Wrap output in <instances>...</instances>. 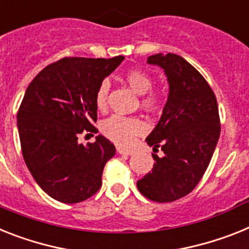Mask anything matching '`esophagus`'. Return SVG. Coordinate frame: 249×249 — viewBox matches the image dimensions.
Wrapping results in <instances>:
<instances>
[{
	"mask_svg": "<svg viewBox=\"0 0 249 249\" xmlns=\"http://www.w3.org/2000/svg\"><path fill=\"white\" fill-rule=\"evenodd\" d=\"M118 153H120V154H126V156H133V154H134L135 152H134V150L125 149V148L118 147Z\"/></svg>",
	"mask_w": 249,
	"mask_h": 249,
	"instance_id": "1",
	"label": "esophagus"
}]
</instances>
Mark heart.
<instances>
[{"label":"heart","mask_w":249,"mask_h":249,"mask_svg":"<svg viewBox=\"0 0 249 249\" xmlns=\"http://www.w3.org/2000/svg\"><path fill=\"white\" fill-rule=\"evenodd\" d=\"M125 79L130 89L138 95H143L142 105L147 110H157L160 106L162 96L157 91H152L153 79L148 73L141 70L129 71ZM110 85L107 81H102L96 91L95 102L99 110H105L107 105V95ZM147 130V126L141 119L124 116V115H112L111 118L104 121L102 133L115 143L120 145H129L133 143L138 135L143 134Z\"/></svg>","instance_id":"1"}]
</instances>
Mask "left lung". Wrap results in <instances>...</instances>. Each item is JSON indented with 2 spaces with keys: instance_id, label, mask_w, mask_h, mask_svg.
Returning a JSON list of instances; mask_svg holds the SVG:
<instances>
[{
  "instance_id": "8db88e82",
  "label": "left lung",
  "mask_w": 249,
  "mask_h": 249,
  "mask_svg": "<svg viewBox=\"0 0 249 249\" xmlns=\"http://www.w3.org/2000/svg\"><path fill=\"white\" fill-rule=\"evenodd\" d=\"M148 64L164 71L170 92L163 112L145 142L163 150L152 154L156 163L137 182L147 199L178 200L195 189L208 168L220 135L218 102L206 79L177 54H154Z\"/></svg>"
}]
</instances>
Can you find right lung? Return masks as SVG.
Returning a JSON list of instances; mask_svg holds the SVG:
<instances>
[{
  "instance_id": "1",
  "label": "right lung",
  "mask_w": 249,
  "mask_h": 249,
  "mask_svg": "<svg viewBox=\"0 0 249 249\" xmlns=\"http://www.w3.org/2000/svg\"><path fill=\"white\" fill-rule=\"evenodd\" d=\"M123 60V55L63 58L45 67L26 89L18 112L22 157L37 185L57 201L81 202L101 187L114 144L99 135L83 145L78 137L97 131L96 91Z\"/></svg>"
}]
</instances>
